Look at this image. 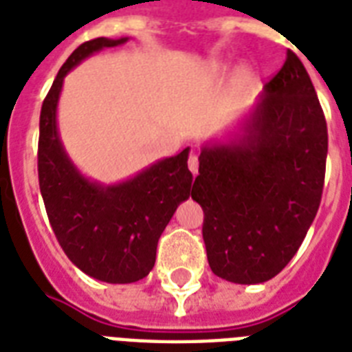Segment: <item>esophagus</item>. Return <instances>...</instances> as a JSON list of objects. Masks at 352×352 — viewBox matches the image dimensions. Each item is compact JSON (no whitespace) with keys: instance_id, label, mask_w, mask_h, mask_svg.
Wrapping results in <instances>:
<instances>
[{"instance_id":"1","label":"esophagus","mask_w":352,"mask_h":352,"mask_svg":"<svg viewBox=\"0 0 352 352\" xmlns=\"http://www.w3.org/2000/svg\"><path fill=\"white\" fill-rule=\"evenodd\" d=\"M188 168H190V171H192L193 175H197V171H199L197 155H190V159H188Z\"/></svg>"}]
</instances>
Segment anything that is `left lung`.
Masks as SVG:
<instances>
[{
	"mask_svg": "<svg viewBox=\"0 0 352 352\" xmlns=\"http://www.w3.org/2000/svg\"><path fill=\"white\" fill-rule=\"evenodd\" d=\"M327 142L314 85L289 51L239 137L199 157L192 199L215 276L254 285L289 265L320 208Z\"/></svg>",
	"mask_w": 352,
	"mask_h": 352,
	"instance_id": "left-lung-1",
	"label": "left lung"
}]
</instances>
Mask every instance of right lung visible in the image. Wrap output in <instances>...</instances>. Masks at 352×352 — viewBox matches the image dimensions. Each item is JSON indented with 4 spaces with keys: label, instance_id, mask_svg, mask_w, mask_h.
I'll use <instances>...</instances> for the list:
<instances>
[{
    "label": "right lung",
    "instance_id": "right-lung-1",
    "mask_svg": "<svg viewBox=\"0 0 352 352\" xmlns=\"http://www.w3.org/2000/svg\"><path fill=\"white\" fill-rule=\"evenodd\" d=\"M124 41L127 38H96L67 58L41 106L38 140V179L52 232L82 272L106 283H133L148 276L160 234L190 197L193 179L190 148L113 186L85 179L65 153L56 126L65 74L93 52Z\"/></svg>",
    "mask_w": 352,
    "mask_h": 352
}]
</instances>
